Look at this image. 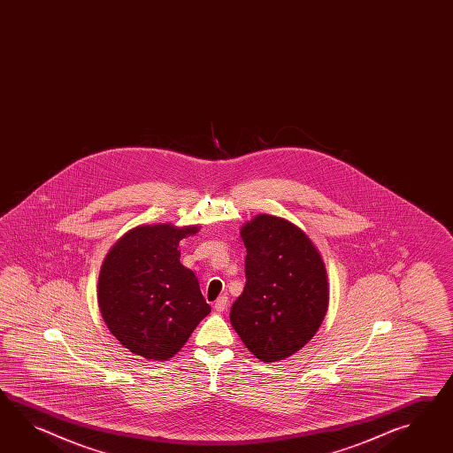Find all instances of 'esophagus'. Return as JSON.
Wrapping results in <instances>:
<instances>
[{
    "label": "esophagus",
    "mask_w": 453,
    "mask_h": 453,
    "mask_svg": "<svg viewBox=\"0 0 453 453\" xmlns=\"http://www.w3.org/2000/svg\"><path fill=\"white\" fill-rule=\"evenodd\" d=\"M227 303H229V298H227L226 295H222V296H219V298L214 301V309L221 312V311H224V309L227 308Z\"/></svg>",
    "instance_id": "34e87169"
}]
</instances>
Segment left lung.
Returning a JSON list of instances; mask_svg holds the SVG:
<instances>
[{
	"mask_svg": "<svg viewBox=\"0 0 453 453\" xmlns=\"http://www.w3.org/2000/svg\"><path fill=\"white\" fill-rule=\"evenodd\" d=\"M245 287L231 324L262 362L301 350L319 329L329 303L324 262L308 235L281 218L260 214L242 227Z\"/></svg>",
	"mask_w": 453,
	"mask_h": 453,
	"instance_id": "obj_1",
	"label": "left lung"
}]
</instances>
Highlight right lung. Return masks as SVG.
Returning <instances> with one entry per match:
<instances>
[{
	"label": "right lung",
	"instance_id": "1",
	"mask_svg": "<svg viewBox=\"0 0 453 453\" xmlns=\"http://www.w3.org/2000/svg\"><path fill=\"white\" fill-rule=\"evenodd\" d=\"M198 229L139 226L106 255L98 281L101 316L129 352L168 360L210 314L198 278L180 264L178 243Z\"/></svg>",
	"mask_w": 453,
	"mask_h": 453
}]
</instances>
